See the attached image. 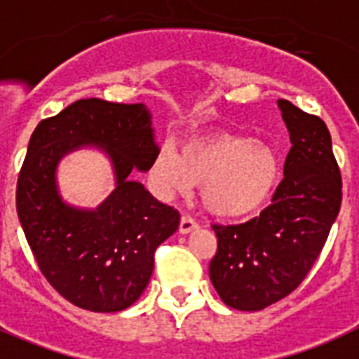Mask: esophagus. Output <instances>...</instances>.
<instances>
[{
	"mask_svg": "<svg viewBox=\"0 0 359 359\" xmlns=\"http://www.w3.org/2000/svg\"><path fill=\"white\" fill-rule=\"evenodd\" d=\"M197 228H198L197 221H194V219L188 215H182V219H180V226H179V231L182 233V236H186V233H191V231L197 230Z\"/></svg>",
	"mask_w": 359,
	"mask_h": 359,
	"instance_id": "1",
	"label": "esophagus"
}]
</instances>
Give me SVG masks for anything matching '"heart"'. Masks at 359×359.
Instances as JSON below:
<instances>
[{
	"mask_svg": "<svg viewBox=\"0 0 359 359\" xmlns=\"http://www.w3.org/2000/svg\"><path fill=\"white\" fill-rule=\"evenodd\" d=\"M149 180L164 198L189 195L203 186V203L221 219H246L261 212L281 182V158L270 144L243 135L189 140L180 153L162 146Z\"/></svg>",
	"mask_w": 359,
	"mask_h": 359,
	"instance_id": "1",
	"label": "heart"
}]
</instances>
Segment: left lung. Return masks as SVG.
<instances>
[{
    "instance_id": "1",
    "label": "left lung",
    "mask_w": 359,
    "mask_h": 359,
    "mask_svg": "<svg viewBox=\"0 0 359 359\" xmlns=\"http://www.w3.org/2000/svg\"><path fill=\"white\" fill-rule=\"evenodd\" d=\"M290 133L285 179L261 215L213 224V288L231 309L254 312L287 297L319 257L341 206V175L321 118L277 100Z\"/></svg>"
}]
</instances>
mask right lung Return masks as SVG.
<instances>
[{
  "label": "right lung",
  "instance_id": "right-lung-1",
  "mask_svg": "<svg viewBox=\"0 0 359 359\" xmlns=\"http://www.w3.org/2000/svg\"><path fill=\"white\" fill-rule=\"evenodd\" d=\"M82 147L100 149L114 165L115 189L95 210L65 203L55 179L59 161ZM158 151L144 104L87 98L34 129L18 177V217L41 273L72 305L120 312L146 290L156 246L180 222L177 210L131 179Z\"/></svg>",
  "mask_w": 359,
  "mask_h": 359
}]
</instances>
